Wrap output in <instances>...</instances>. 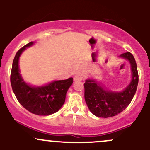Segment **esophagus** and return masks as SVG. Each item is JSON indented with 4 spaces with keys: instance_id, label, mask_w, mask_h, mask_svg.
Returning a JSON list of instances; mask_svg holds the SVG:
<instances>
[{
    "instance_id": "34e87169",
    "label": "esophagus",
    "mask_w": 150,
    "mask_h": 150,
    "mask_svg": "<svg viewBox=\"0 0 150 150\" xmlns=\"http://www.w3.org/2000/svg\"><path fill=\"white\" fill-rule=\"evenodd\" d=\"M83 80V77L81 75H75L74 77V81H81Z\"/></svg>"
}]
</instances>
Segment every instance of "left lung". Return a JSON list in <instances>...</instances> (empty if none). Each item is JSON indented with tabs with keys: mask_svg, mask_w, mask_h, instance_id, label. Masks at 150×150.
Returning a JSON list of instances; mask_svg holds the SVG:
<instances>
[{
	"mask_svg": "<svg viewBox=\"0 0 150 150\" xmlns=\"http://www.w3.org/2000/svg\"><path fill=\"white\" fill-rule=\"evenodd\" d=\"M120 57L131 63L132 81L122 92L104 90L93 80H86L84 83L85 100L90 111L99 117H110L123 111L132 101L139 83L137 63L132 54L123 53Z\"/></svg>",
	"mask_w": 150,
	"mask_h": 150,
	"instance_id": "8db88e82",
	"label": "left lung"
}]
</instances>
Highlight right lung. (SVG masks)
Wrapping results in <instances>:
<instances>
[{"mask_svg":"<svg viewBox=\"0 0 150 150\" xmlns=\"http://www.w3.org/2000/svg\"><path fill=\"white\" fill-rule=\"evenodd\" d=\"M33 44V42L28 43L16 54L11 72V84L18 102L26 110L38 115H49L62 107L73 78L54 81L42 87H32L24 82L19 74V58L26 47Z\"/></svg>","mask_w":150,"mask_h":150,"instance_id":"1","label":"right lung"}]
</instances>
